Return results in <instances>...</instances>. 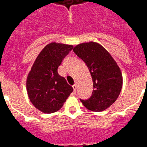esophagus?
Here are the masks:
<instances>
[{"label":"esophagus","mask_w":147,"mask_h":147,"mask_svg":"<svg viewBox=\"0 0 147 147\" xmlns=\"http://www.w3.org/2000/svg\"><path fill=\"white\" fill-rule=\"evenodd\" d=\"M72 87H73V88H74V91L76 92V88H77V86H76V85H74Z\"/></svg>","instance_id":"34e87169"}]
</instances>
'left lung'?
<instances>
[{
  "label": "left lung",
  "mask_w": 147,
  "mask_h": 147,
  "mask_svg": "<svg viewBox=\"0 0 147 147\" xmlns=\"http://www.w3.org/2000/svg\"><path fill=\"white\" fill-rule=\"evenodd\" d=\"M73 51L85 62L93 80L92 96L81 102L91 111L106 110L116 101L123 85L117 62L102 45L93 41L78 44Z\"/></svg>",
  "instance_id": "8db88e82"
}]
</instances>
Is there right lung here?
Masks as SVG:
<instances>
[{
	"label": "right lung",
	"mask_w": 147,
	"mask_h": 147,
	"mask_svg": "<svg viewBox=\"0 0 147 147\" xmlns=\"http://www.w3.org/2000/svg\"><path fill=\"white\" fill-rule=\"evenodd\" d=\"M73 45L50 42L37 57L26 79V90L32 105L44 113H53L62 108L73 88L57 69Z\"/></svg>",
	"instance_id": "1"
}]
</instances>
